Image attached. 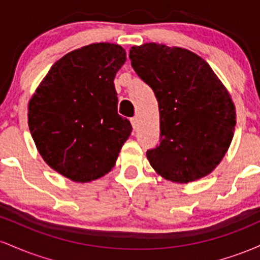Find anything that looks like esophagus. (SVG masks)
I'll return each instance as SVG.
<instances>
[{
	"label": "esophagus",
	"mask_w": 260,
	"mask_h": 260,
	"mask_svg": "<svg viewBox=\"0 0 260 260\" xmlns=\"http://www.w3.org/2000/svg\"><path fill=\"white\" fill-rule=\"evenodd\" d=\"M131 123H132V127H133V129L136 131V129H138V118L137 117H133V118H131Z\"/></svg>",
	"instance_id": "1"
}]
</instances>
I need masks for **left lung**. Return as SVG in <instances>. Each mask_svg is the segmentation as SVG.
Masks as SVG:
<instances>
[{"label": "left lung", "instance_id": "left-lung-1", "mask_svg": "<svg viewBox=\"0 0 260 260\" xmlns=\"http://www.w3.org/2000/svg\"><path fill=\"white\" fill-rule=\"evenodd\" d=\"M133 70L153 89L160 112V144L147 151L166 180L188 183L210 174L234 138L231 95L201 56L149 43L129 50Z\"/></svg>", "mask_w": 260, "mask_h": 260}]
</instances>
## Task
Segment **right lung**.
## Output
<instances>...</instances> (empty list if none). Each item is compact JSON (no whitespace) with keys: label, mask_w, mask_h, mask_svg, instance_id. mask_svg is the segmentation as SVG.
Segmentation results:
<instances>
[{"label":"right lung","mask_w":260,"mask_h":260,"mask_svg":"<svg viewBox=\"0 0 260 260\" xmlns=\"http://www.w3.org/2000/svg\"><path fill=\"white\" fill-rule=\"evenodd\" d=\"M126 62L120 45L91 44L64 55L28 105L31 137L45 162L74 182L103 177L132 132L117 113L113 79Z\"/></svg>","instance_id":"obj_1"}]
</instances>
